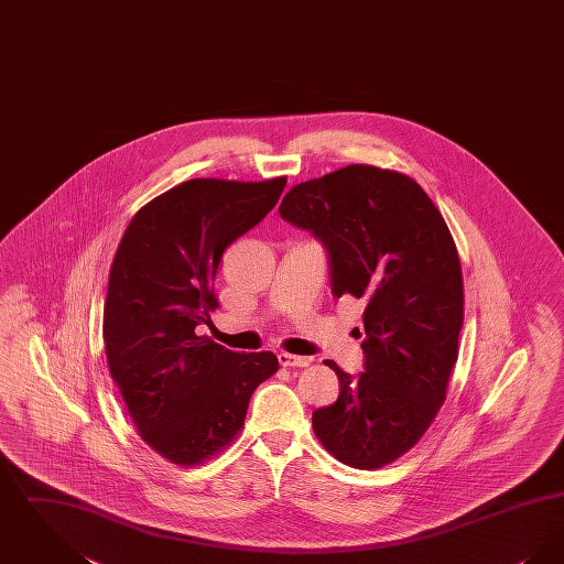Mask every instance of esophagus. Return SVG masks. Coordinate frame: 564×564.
I'll use <instances>...</instances> for the list:
<instances>
[{"instance_id": "34e87169", "label": "esophagus", "mask_w": 564, "mask_h": 564, "mask_svg": "<svg viewBox=\"0 0 564 564\" xmlns=\"http://www.w3.org/2000/svg\"><path fill=\"white\" fill-rule=\"evenodd\" d=\"M279 364L283 368H306V366H311V357H297L292 352H279Z\"/></svg>"}]
</instances>
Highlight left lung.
Instances as JSON below:
<instances>
[{"mask_svg":"<svg viewBox=\"0 0 564 564\" xmlns=\"http://www.w3.org/2000/svg\"><path fill=\"white\" fill-rule=\"evenodd\" d=\"M279 215L325 247L334 297L366 300L364 372L325 359L340 395L313 412V430L338 460L378 469L421 440L446 400L463 325L455 241L425 189L370 164L297 184Z\"/></svg>","mask_w":564,"mask_h":564,"instance_id":"obj_1","label":"left lung"}]
</instances>
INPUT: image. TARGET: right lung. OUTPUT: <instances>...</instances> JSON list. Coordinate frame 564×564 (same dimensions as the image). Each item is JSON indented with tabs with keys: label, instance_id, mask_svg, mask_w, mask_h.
<instances>
[{
	"label": "right lung",
	"instance_id": "add662e5",
	"mask_svg": "<svg viewBox=\"0 0 564 564\" xmlns=\"http://www.w3.org/2000/svg\"><path fill=\"white\" fill-rule=\"evenodd\" d=\"M288 180H189L134 214L109 270L104 343L139 435L175 465H196L239 433L274 352H235L212 322L215 274L230 242L260 224Z\"/></svg>",
	"mask_w": 564,
	"mask_h": 564
}]
</instances>
